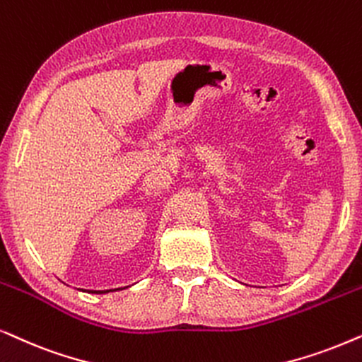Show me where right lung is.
Masks as SVG:
<instances>
[{"label": "right lung", "mask_w": 362, "mask_h": 362, "mask_svg": "<svg viewBox=\"0 0 362 362\" xmlns=\"http://www.w3.org/2000/svg\"><path fill=\"white\" fill-rule=\"evenodd\" d=\"M90 293H107V291H90Z\"/></svg>", "instance_id": "1"}]
</instances>
